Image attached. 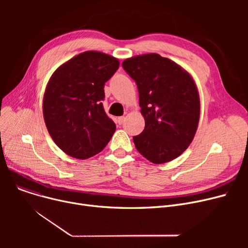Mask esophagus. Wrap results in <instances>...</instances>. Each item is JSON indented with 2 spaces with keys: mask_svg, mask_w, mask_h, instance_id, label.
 Instances as JSON below:
<instances>
[{
  "mask_svg": "<svg viewBox=\"0 0 248 248\" xmlns=\"http://www.w3.org/2000/svg\"><path fill=\"white\" fill-rule=\"evenodd\" d=\"M125 121V117L124 116H120L117 117V123H119V124H123Z\"/></svg>",
  "mask_w": 248,
  "mask_h": 248,
  "instance_id": "esophagus-1",
  "label": "esophagus"
}]
</instances>
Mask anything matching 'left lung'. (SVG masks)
Returning <instances> with one entry per match:
<instances>
[{"mask_svg":"<svg viewBox=\"0 0 248 248\" xmlns=\"http://www.w3.org/2000/svg\"><path fill=\"white\" fill-rule=\"evenodd\" d=\"M123 67L136 81L145 129L134 137L140 155L154 164L170 162L185 152L196 134L199 93L192 76L157 53L127 58Z\"/></svg>","mask_w":248,"mask_h":248,"instance_id":"left-lung-1","label":"left lung"}]
</instances>
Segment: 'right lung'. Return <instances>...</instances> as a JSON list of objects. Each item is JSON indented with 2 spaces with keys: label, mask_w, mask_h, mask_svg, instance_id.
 I'll return each mask as SVG.
<instances>
[{
  "label": "right lung",
  "mask_w": 248,
  "mask_h": 248,
  "mask_svg": "<svg viewBox=\"0 0 248 248\" xmlns=\"http://www.w3.org/2000/svg\"><path fill=\"white\" fill-rule=\"evenodd\" d=\"M120 61L98 51H85L63 63L47 83L43 116L55 144L70 157L88 159L101 152L115 132L104 111V84Z\"/></svg>",
  "instance_id": "right-lung-1"
}]
</instances>
